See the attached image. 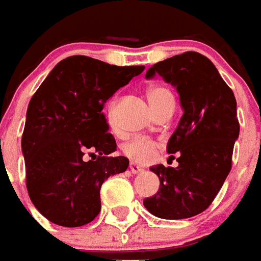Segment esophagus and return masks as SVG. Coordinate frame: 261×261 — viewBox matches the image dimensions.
<instances>
[{
  "label": "esophagus",
  "instance_id": "34e87169",
  "mask_svg": "<svg viewBox=\"0 0 261 261\" xmlns=\"http://www.w3.org/2000/svg\"><path fill=\"white\" fill-rule=\"evenodd\" d=\"M129 169H130V172L132 173H142L143 168L140 165H138V164H135V162H130V165H129Z\"/></svg>",
  "mask_w": 261,
  "mask_h": 261
}]
</instances>
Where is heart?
<instances>
[{"mask_svg":"<svg viewBox=\"0 0 261 261\" xmlns=\"http://www.w3.org/2000/svg\"><path fill=\"white\" fill-rule=\"evenodd\" d=\"M147 97L152 109L156 110L166 101L173 100L172 92L164 85H151L147 89ZM111 106V105H110ZM111 109V107H110ZM158 148V143L147 138L133 139L123 146V152L136 162H148L154 158Z\"/></svg>","mask_w":261,"mask_h":261,"instance_id":"heart-1","label":"heart"}]
</instances>
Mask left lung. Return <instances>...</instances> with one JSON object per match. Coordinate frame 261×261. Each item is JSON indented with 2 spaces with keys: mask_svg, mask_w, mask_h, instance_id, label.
Returning <instances> with one entry per match:
<instances>
[{
  "mask_svg": "<svg viewBox=\"0 0 261 261\" xmlns=\"http://www.w3.org/2000/svg\"><path fill=\"white\" fill-rule=\"evenodd\" d=\"M156 74L180 96L183 115L166 146L168 154L179 155V165L150 168L160 177V190L143 203L154 216L179 220L203 212L230 173L240 136L237 100L215 64L198 52L158 62L146 78Z\"/></svg>",
  "mask_w": 261,
  "mask_h": 261,
  "instance_id": "obj_1",
  "label": "left lung"
}]
</instances>
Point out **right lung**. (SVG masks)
Listing matches in <instances>:
<instances>
[{"label": "right lung", "mask_w": 261, "mask_h": 261, "mask_svg": "<svg viewBox=\"0 0 261 261\" xmlns=\"http://www.w3.org/2000/svg\"><path fill=\"white\" fill-rule=\"evenodd\" d=\"M143 70L70 56L31 97L21 136L26 186L31 202L49 221L63 227L91 223L100 212L103 181L128 169L126 156H110L117 143L101 110ZM86 155L92 160L86 161Z\"/></svg>", "instance_id": "right-lung-1"}]
</instances>
